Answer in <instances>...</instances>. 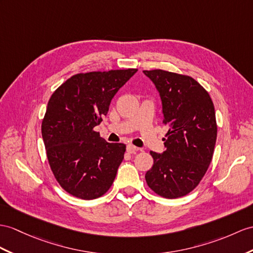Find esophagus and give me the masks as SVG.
<instances>
[{
  "label": "esophagus",
  "mask_w": 253,
  "mask_h": 253,
  "mask_svg": "<svg viewBox=\"0 0 253 253\" xmlns=\"http://www.w3.org/2000/svg\"><path fill=\"white\" fill-rule=\"evenodd\" d=\"M137 150H138V148L133 146V145H131V144L126 146V151H127L128 153H134L135 151H137Z\"/></svg>",
  "instance_id": "34e87169"
}]
</instances>
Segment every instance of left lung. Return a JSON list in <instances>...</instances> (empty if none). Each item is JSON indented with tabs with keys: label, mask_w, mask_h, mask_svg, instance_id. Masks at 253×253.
Here are the masks:
<instances>
[{
	"label": "left lung",
	"mask_w": 253,
	"mask_h": 253,
	"mask_svg": "<svg viewBox=\"0 0 253 253\" xmlns=\"http://www.w3.org/2000/svg\"><path fill=\"white\" fill-rule=\"evenodd\" d=\"M162 101L163 123L169 126L165 151H150L152 168L145 178L165 199L187 195L198 187L211 162L217 139L213 103L192 77L163 70L144 71Z\"/></svg>",
	"instance_id": "left-lung-1"
}]
</instances>
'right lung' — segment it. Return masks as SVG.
<instances>
[{
  "label": "right lung",
  "mask_w": 253,
  "mask_h": 253,
  "mask_svg": "<svg viewBox=\"0 0 253 253\" xmlns=\"http://www.w3.org/2000/svg\"><path fill=\"white\" fill-rule=\"evenodd\" d=\"M136 69L80 73L55 90L42 122L49 165L67 193L83 200L105 194L126 152L94 131L113 97Z\"/></svg>",
  "instance_id": "add662e5"
}]
</instances>
